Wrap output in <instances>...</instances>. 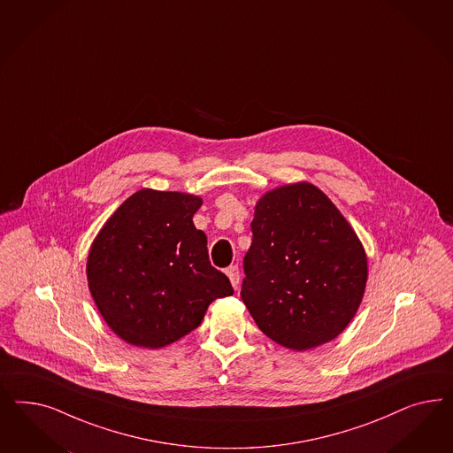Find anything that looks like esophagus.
Instances as JSON below:
<instances>
[{
  "mask_svg": "<svg viewBox=\"0 0 453 453\" xmlns=\"http://www.w3.org/2000/svg\"><path fill=\"white\" fill-rule=\"evenodd\" d=\"M226 274H227V277L231 279V284H233V288H239V282H241V274H239V267H237V265H231V267H227Z\"/></svg>",
  "mask_w": 453,
  "mask_h": 453,
  "instance_id": "1",
  "label": "esophagus"
}]
</instances>
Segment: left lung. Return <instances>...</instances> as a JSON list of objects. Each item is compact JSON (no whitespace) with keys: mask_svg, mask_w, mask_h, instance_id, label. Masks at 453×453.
<instances>
[{"mask_svg":"<svg viewBox=\"0 0 453 453\" xmlns=\"http://www.w3.org/2000/svg\"><path fill=\"white\" fill-rule=\"evenodd\" d=\"M241 297L257 327L292 350L342 332L362 301L367 257L354 229L309 182L267 192L250 222Z\"/></svg>","mask_w":453,"mask_h":453,"instance_id":"left-lung-1","label":"left lung"}]
</instances>
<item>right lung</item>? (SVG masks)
<instances>
[{
	"label": "right lung",
	"mask_w": 453,
	"mask_h": 453,
	"mask_svg": "<svg viewBox=\"0 0 453 453\" xmlns=\"http://www.w3.org/2000/svg\"><path fill=\"white\" fill-rule=\"evenodd\" d=\"M203 199L141 189L127 197L91 246L88 284L111 330L159 349L199 327L209 303L234 288L211 265L207 237L192 216Z\"/></svg>",
	"instance_id": "obj_1"
}]
</instances>
